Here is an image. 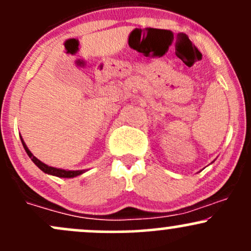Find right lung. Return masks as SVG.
<instances>
[{"label": "right lung", "mask_w": 251, "mask_h": 251, "mask_svg": "<svg viewBox=\"0 0 251 251\" xmlns=\"http://www.w3.org/2000/svg\"><path fill=\"white\" fill-rule=\"evenodd\" d=\"M21 143H23L24 146V149H25V151L27 152L28 156L31 157V160L35 162V165L37 167L39 168V170L43 171L44 173H48V174H51V176H60V178H73V176H77L79 174L84 173V171H65V170H60V168H55V167H50V166L46 165V163H43L42 161H39L37 157H35L32 155V152L28 150V148L26 147V144L24 143V141L21 139Z\"/></svg>", "instance_id": "right-lung-1"}]
</instances>
